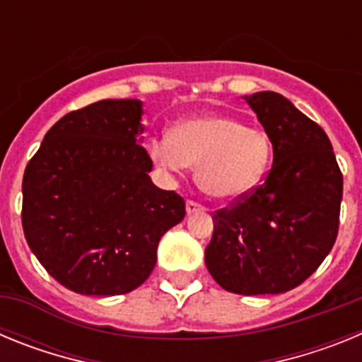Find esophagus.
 <instances>
[{
  "instance_id": "1",
  "label": "esophagus",
  "mask_w": 362,
  "mask_h": 362,
  "mask_svg": "<svg viewBox=\"0 0 362 362\" xmlns=\"http://www.w3.org/2000/svg\"><path fill=\"white\" fill-rule=\"evenodd\" d=\"M204 206H201L199 203H196V201H187V214L188 216H192V214L196 212H203Z\"/></svg>"
}]
</instances>
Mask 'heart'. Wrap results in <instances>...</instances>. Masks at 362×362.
Wrapping results in <instances>:
<instances>
[{
	"label": "heart",
	"mask_w": 362,
	"mask_h": 362,
	"mask_svg": "<svg viewBox=\"0 0 362 362\" xmlns=\"http://www.w3.org/2000/svg\"><path fill=\"white\" fill-rule=\"evenodd\" d=\"M150 158L166 170L196 165V181L219 201H238L263 183L274 158L268 134L223 114L197 116L177 123L170 136L150 143Z\"/></svg>",
	"instance_id": "obj_1"
}]
</instances>
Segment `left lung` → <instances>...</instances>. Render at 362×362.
<instances>
[{
  "label": "left lung",
  "instance_id": "1",
  "mask_svg": "<svg viewBox=\"0 0 362 362\" xmlns=\"http://www.w3.org/2000/svg\"><path fill=\"white\" fill-rule=\"evenodd\" d=\"M245 101L272 139L274 165L250 196L214 214L204 263L228 292L283 293L308 279L330 254L343 174L325 130L292 101L270 90Z\"/></svg>",
  "mask_w": 362,
  "mask_h": 362
}]
</instances>
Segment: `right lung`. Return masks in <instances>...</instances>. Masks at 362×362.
I'll list each match as a JSON object with an SVG mask.
<instances>
[{
  "label": "right lung",
  "mask_w": 362,
  "mask_h": 362,
  "mask_svg": "<svg viewBox=\"0 0 362 362\" xmlns=\"http://www.w3.org/2000/svg\"><path fill=\"white\" fill-rule=\"evenodd\" d=\"M143 103L103 99L45 134L23 175V232L50 276L81 296H121L152 274L159 239L185 217L143 148Z\"/></svg>",
  "instance_id": "add662e5"
}]
</instances>
